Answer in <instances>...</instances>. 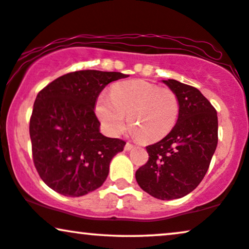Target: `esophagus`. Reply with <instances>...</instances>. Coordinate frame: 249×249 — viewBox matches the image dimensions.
Masks as SVG:
<instances>
[{
  "instance_id": "34e87169",
  "label": "esophagus",
  "mask_w": 249,
  "mask_h": 249,
  "mask_svg": "<svg viewBox=\"0 0 249 249\" xmlns=\"http://www.w3.org/2000/svg\"><path fill=\"white\" fill-rule=\"evenodd\" d=\"M133 148H134V145L131 144V143H126V144H125V147H124V149H125V150H126V151H130V150H132V149H133Z\"/></svg>"
}]
</instances>
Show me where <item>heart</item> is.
<instances>
[{"mask_svg":"<svg viewBox=\"0 0 249 249\" xmlns=\"http://www.w3.org/2000/svg\"><path fill=\"white\" fill-rule=\"evenodd\" d=\"M95 112L110 135H118L124 130L128 115V125L137 137L144 142H154L173 130L180 104L170 89L133 79L112 86L110 95L101 94Z\"/></svg>","mask_w":249,"mask_h":249,"instance_id":"heart-1","label":"heart"}]
</instances>
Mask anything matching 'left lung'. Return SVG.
<instances>
[{
  "mask_svg": "<svg viewBox=\"0 0 249 249\" xmlns=\"http://www.w3.org/2000/svg\"><path fill=\"white\" fill-rule=\"evenodd\" d=\"M177 94L180 114L173 130L148 145L149 159L135 172L142 190L161 200L182 198L194 191L210 167L217 145V114L194 86L163 81Z\"/></svg>",
  "mask_w": 249,
  "mask_h": 249,
  "instance_id": "1",
  "label": "left lung"
}]
</instances>
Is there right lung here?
Wrapping results in <instances>:
<instances>
[{"instance_id": "1", "label": "right lung", "mask_w": 249, "mask_h": 249, "mask_svg": "<svg viewBox=\"0 0 249 249\" xmlns=\"http://www.w3.org/2000/svg\"><path fill=\"white\" fill-rule=\"evenodd\" d=\"M127 76L79 71L60 76L39 91L29 134L36 170L52 190L81 197L104 184L111 159L126 142L100 133L94 108L109 83Z\"/></svg>"}]
</instances>
